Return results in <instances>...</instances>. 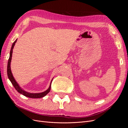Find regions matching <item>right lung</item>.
<instances>
[{"instance_id": "right-lung-1", "label": "right lung", "mask_w": 128, "mask_h": 128, "mask_svg": "<svg viewBox=\"0 0 128 128\" xmlns=\"http://www.w3.org/2000/svg\"><path fill=\"white\" fill-rule=\"evenodd\" d=\"M17 40H15L14 41V42L13 43L12 46L11 48V50L10 51V58L8 59V64H7V76H8V77L9 80H10V82L12 83V84H13V86H14V87L16 89V91L20 93V94H23L24 96H27V97L29 98H42L44 97V96H45L46 94H47L51 90V83L52 81L53 80V79L52 80L51 83H50V86L48 88V89L47 90H46L45 91L42 92V93H38V94H32V93H29L28 92H26L25 91H24L23 89H22L20 86H18V83L16 82V81L15 80L14 77L12 75V73L11 70H10V62H11V60H12V53H13V49L14 48V46L15 44V42H16Z\"/></svg>"}]
</instances>
